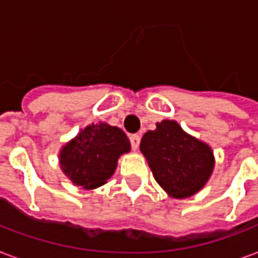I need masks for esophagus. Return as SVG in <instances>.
Returning <instances> with one entry per match:
<instances>
[{
	"mask_svg": "<svg viewBox=\"0 0 258 258\" xmlns=\"http://www.w3.org/2000/svg\"><path fill=\"white\" fill-rule=\"evenodd\" d=\"M130 142H131V146H133V149L137 151L138 149V146H140V142H141V137L138 134H134L130 137Z\"/></svg>",
	"mask_w": 258,
	"mask_h": 258,
	"instance_id": "esophagus-1",
	"label": "esophagus"
}]
</instances>
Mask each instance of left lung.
<instances>
[{
  "instance_id": "obj_1",
  "label": "left lung",
  "mask_w": 258,
  "mask_h": 258,
  "mask_svg": "<svg viewBox=\"0 0 258 258\" xmlns=\"http://www.w3.org/2000/svg\"><path fill=\"white\" fill-rule=\"evenodd\" d=\"M140 149L157 184L174 199L199 192L214 168L210 146L186 134L174 120L156 123V130L144 134Z\"/></svg>"
}]
</instances>
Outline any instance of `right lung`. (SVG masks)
Wrapping results in <instances>:
<instances>
[{"mask_svg": "<svg viewBox=\"0 0 258 258\" xmlns=\"http://www.w3.org/2000/svg\"><path fill=\"white\" fill-rule=\"evenodd\" d=\"M123 130L106 123L87 125L59 152L60 168L74 185L94 189L114 174L118 157L128 153Z\"/></svg>", "mask_w": 258, "mask_h": 258, "instance_id": "1", "label": "right lung"}]
</instances>
